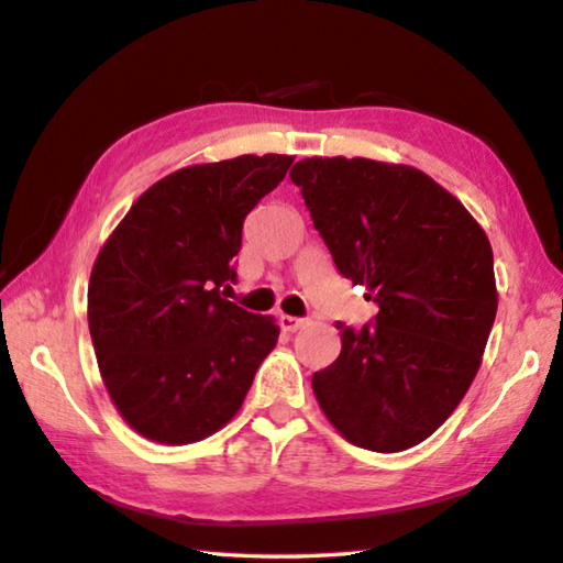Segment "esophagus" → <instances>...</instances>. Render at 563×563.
I'll list each match as a JSON object with an SVG mask.
<instances>
[{
  "mask_svg": "<svg viewBox=\"0 0 563 563\" xmlns=\"http://www.w3.org/2000/svg\"><path fill=\"white\" fill-rule=\"evenodd\" d=\"M279 327L284 331H299L307 327V319H297V317H287V313H282L279 317Z\"/></svg>",
  "mask_w": 563,
  "mask_h": 563,
  "instance_id": "obj_1",
  "label": "esophagus"
}]
</instances>
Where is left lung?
<instances>
[{
	"instance_id": "1",
	"label": "left lung",
	"mask_w": 563,
	"mask_h": 563,
	"mask_svg": "<svg viewBox=\"0 0 563 563\" xmlns=\"http://www.w3.org/2000/svg\"><path fill=\"white\" fill-rule=\"evenodd\" d=\"M289 177L339 272L378 307L373 327L336 323L341 353L313 373V396L353 445H418L452 416L479 371L497 317L487 234L418 167L303 157Z\"/></svg>"
}]
</instances>
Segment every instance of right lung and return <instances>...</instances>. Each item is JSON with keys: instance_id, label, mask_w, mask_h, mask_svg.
I'll list each match as a JSON object with an SVG mask.
<instances>
[{"instance_id": "add662e5", "label": "right lung", "mask_w": 563, "mask_h": 563, "mask_svg": "<svg viewBox=\"0 0 563 563\" xmlns=\"http://www.w3.org/2000/svg\"><path fill=\"white\" fill-rule=\"evenodd\" d=\"M291 155L180 167L147 187L96 256L88 331L115 410L137 435L190 445L242 408L279 339L274 317L222 297L244 217Z\"/></svg>"}]
</instances>
